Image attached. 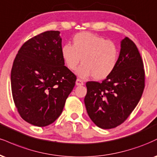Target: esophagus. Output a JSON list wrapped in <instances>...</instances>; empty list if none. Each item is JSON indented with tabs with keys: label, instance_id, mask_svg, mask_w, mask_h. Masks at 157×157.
Segmentation results:
<instances>
[{
	"label": "esophagus",
	"instance_id": "34e87169",
	"mask_svg": "<svg viewBox=\"0 0 157 157\" xmlns=\"http://www.w3.org/2000/svg\"><path fill=\"white\" fill-rule=\"evenodd\" d=\"M83 81L80 79H77L76 80V85L77 86H83Z\"/></svg>",
	"mask_w": 157,
	"mask_h": 157
}]
</instances>
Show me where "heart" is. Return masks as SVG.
<instances>
[{
    "mask_svg": "<svg viewBox=\"0 0 157 157\" xmlns=\"http://www.w3.org/2000/svg\"><path fill=\"white\" fill-rule=\"evenodd\" d=\"M61 56L71 71L77 69L82 58L83 64L77 72L81 78L93 76L95 80H102L116 69L119 51L112 41L89 32H81L73 37L72 45L62 47Z\"/></svg>",
    "mask_w": 157,
    "mask_h": 157,
    "instance_id": "1",
    "label": "heart"
}]
</instances>
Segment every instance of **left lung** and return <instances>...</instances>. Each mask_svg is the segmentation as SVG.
<instances>
[{
  "mask_svg": "<svg viewBox=\"0 0 157 157\" xmlns=\"http://www.w3.org/2000/svg\"><path fill=\"white\" fill-rule=\"evenodd\" d=\"M84 99L88 116L101 129L119 126L140 99L145 88V71L138 49L128 37L121 41L117 66L102 82H86Z\"/></svg>",
  "mask_w": 157,
  "mask_h": 157,
  "instance_id": "1",
  "label": "left lung"
}]
</instances>
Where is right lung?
<instances>
[{"instance_id":"add662e5","label":"right lung","mask_w":157,"mask_h":157,"mask_svg":"<svg viewBox=\"0 0 157 157\" xmlns=\"http://www.w3.org/2000/svg\"><path fill=\"white\" fill-rule=\"evenodd\" d=\"M60 32L48 31L25 42L11 71L15 106L22 119L36 126L53 123L63 111L77 77L64 66Z\"/></svg>"}]
</instances>
